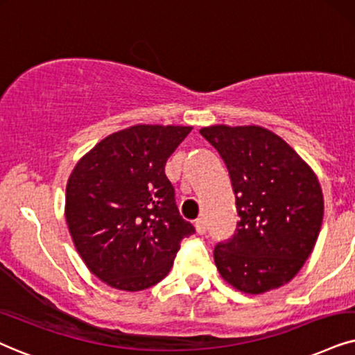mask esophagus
I'll return each mask as SVG.
<instances>
[{"label": "esophagus", "mask_w": 355, "mask_h": 355, "mask_svg": "<svg viewBox=\"0 0 355 355\" xmlns=\"http://www.w3.org/2000/svg\"><path fill=\"white\" fill-rule=\"evenodd\" d=\"M195 227H196V232H198V234H205V232H206V223H205V219H203V218L196 219V221H195Z\"/></svg>", "instance_id": "34e87169"}]
</instances>
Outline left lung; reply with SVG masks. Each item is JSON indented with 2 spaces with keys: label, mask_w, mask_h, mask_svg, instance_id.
I'll return each instance as SVG.
<instances>
[{
  "label": "left lung",
  "mask_w": 355,
  "mask_h": 355,
  "mask_svg": "<svg viewBox=\"0 0 355 355\" xmlns=\"http://www.w3.org/2000/svg\"><path fill=\"white\" fill-rule=\"evenodd\" d=\"M230 172L237 221L218 242L214 262L244 293L278 288L300 272L320 236L322 193L302 157L260 125H209L200 131Z\"/></svg>",
  "instance_id": "left-lung-1"
}]
</instances>
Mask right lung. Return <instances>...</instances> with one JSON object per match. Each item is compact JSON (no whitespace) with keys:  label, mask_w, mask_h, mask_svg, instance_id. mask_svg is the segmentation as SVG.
Returning a JSON list of instances; mask_svg holds the SVG:
<instances>
[{"label":"right lung","mask_w":355,"mask_h":355,"mask_svg":"<svg viewBox=\"0 0 355 355\" xmlns=\"http://www.w3.org/2000/svg\"><path fill=\"white\" fill-rule=\"evenodd\" d=\"M190 125L139 124L111 134L75 165L65 218L80 257L110 286L159 284L183 237L195 232L175 203L165 164Z\"/></svg>","instance_id":"obj_1"}]
</instances>
